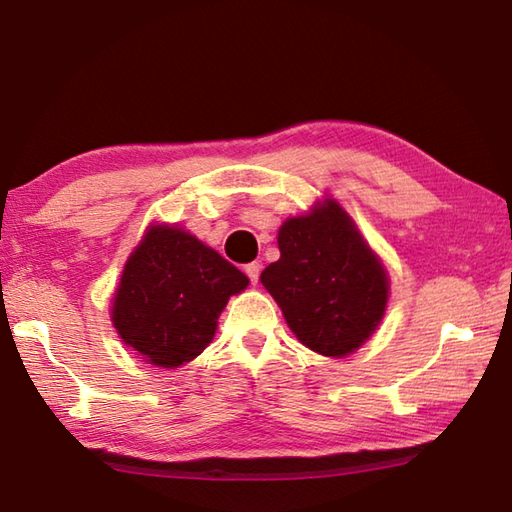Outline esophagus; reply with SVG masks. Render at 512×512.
<instances>
[{
  "mask_svg": "<svg viewBox=\"0 0 512 512\" xmlns=\"http://www.w3.org/2000/svg\"><path fill=\"white\" fill-rule=\"evenodd\" d=\"M259 271H262V264H259V262L246 264V275L250 277V282H253V284H257V280H259Z\"/></svg>",
  "mask_w": 512,
  "mask_h": 512,
  "instance_id": "esophagus-1",
  "label": "esophagus"
}]
</instances>
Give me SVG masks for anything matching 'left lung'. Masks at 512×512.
Masks as SVG:
<instances>
[{
    "label": "left lung",
    "instance_id": "obj_1",
    "mask_svg": "<svg viewBox=\"0 0 512 512\" xmlns=\"http://www.w3.org/2000/svg\"><path fill=\"white\" fill-rule=\"evenodd\" d=\"M280 259L262 280L302 345L345 357L375 332L388 300L377 255L336 201L289 219L277 235Z\"/></svg>",
    "mask_w": 512,
    "mask_h": 512
}]
</instances>
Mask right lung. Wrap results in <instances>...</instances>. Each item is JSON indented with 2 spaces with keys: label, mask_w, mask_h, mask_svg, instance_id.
<instances>
[{
  "label": "right lung",
  "mask_w": 512,
  "mask_h": 512,
  "mask_svg": "<svg viewBox=\"0 0 512 512\" xmlns=\"http://www.w3.org/2000/svg\"><path fill=\"white\" fill-rule=\"evenodd\" d=\"M248 277L180 228L153 225L128 257L112 323L146 361L176 368L210 345L216 320Z\"/></svg>",
  "instance_id": "right-lung-1"
}]
</instances>
